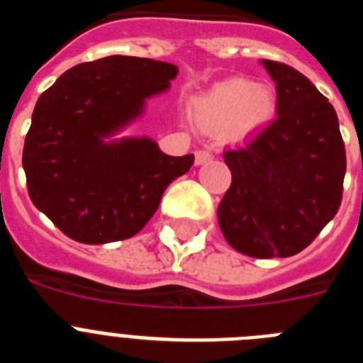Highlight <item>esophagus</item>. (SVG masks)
<instances>
[{
	"mask_svg": "<svg viewBox=\"0 0 363 363\" xmlns=\"http://www.w3.org/2000/svg\"><path fill=\"white\" fill-rule=\"evenodd\" d=\"M194 162H196V165H203V163H207V162H211V160H213V154L209 152V150H203V149H200V150H196V152H194Z\"/></svg>",
	"mask_w": 363,
	"mask_h": 363,
	"instance_id": "obj_1",
	"label": "esophagus"
}]
</instances>
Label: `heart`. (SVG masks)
<instances>
[{"label":"heart","instance_id":"1","mask_svg":"<svg viewBox=\"0 0 363 363\" xmlns=\"http://www.w3.org/2000/svg\"><path fill=\"white\" fill-rule=\"evenodd\" d=\"M277 112V94L269 85L230 78L214 85L192 104V116L214 134L243 136L264 127Z\"/></svg>","mask_w":363,"mask_h":363}]
</instances>
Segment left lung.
Here are the masks:
<instances>
[{
	"label": "left lung",
	"mask_w": 363,
	"mask_h": 363,
	"mask_svg": "<svg viewBox=\"0 0 363 363\" xmlns=\"http://www.w3.org/2000/svg\"><path fill=\"white\" fill-rule=\"evenodd\" d=\"M277 83V120L223 160L233 182L218 205L227 243L252 258L303 251L342 203L345 147L329 99L301 72L264 60Z\"/></svg>",
	"instance_id": "obj_1"
}]
</instances>
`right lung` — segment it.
<instances>
[{
	"mask_svg": "<svg viewBox=\"0 0 363 363\" xmlns=\"http://www.w3.org/2000/svg\"><path fill=\"white\" fill-rule=\"evenodd\" d=\"M178 67L149 57L107 56L79 63L38 99L25 138L32 203L79 243L138 234L194 154L167 156L150 138L108 140L165 92Z\"/></svg>",
	"mask_w": 363,
	"mask_h": 363,
	"instance_id": "1",
	"label": "right lung"
}]
</instances>
